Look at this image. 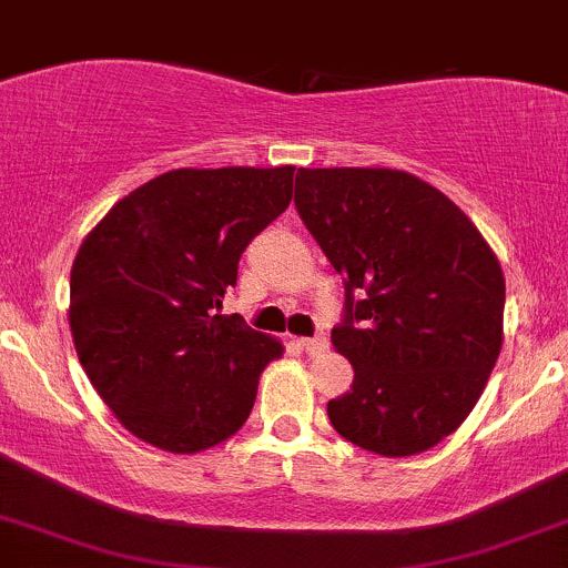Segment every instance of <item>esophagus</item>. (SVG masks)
I'll return each mask as SVG.
<instances>
[{
  "label": "esophagus",
  "instance_id": "1",
  "mask_svg": "<svg viewBox=\"0 0 568 568\" xmlns=\"http://www.w3.org/2000/svg\"><path fill=\"white\" fill-rule=\"evenodd\" d=\"M300 345L304 351H307L310 356H315V354H321V351L329 348V339H326V337H304V339H300Z\"/></svg>",
  "mask_w": 568,
  "mask_h": 568
}]
</instances>
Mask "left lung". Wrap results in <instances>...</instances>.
<instances>
[{"instance_id":"left-lung-1","label":"left lung","mask_w":568,"mask_h":568,"mask_svg":"<svg viewBox=\"0 0 568 568\" xmlns=\"http://www.w3.org/2000/svg\"><path fill=\"white\" fill-rule=\"evenodd\" d=\"M296 212L345 277L337 354L354 386L332 427L384 457L433 449L474 410L504 343L506 283L440 190L394 169H300Z\"/></svg>"}]
</instances>
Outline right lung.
I'll return each instance as SVG.
<instances>
[{"label":"right lung","instance_id":"1","mask_svg":"<svg viewBox=\"0 0 568 568\" xmlns=\"http://www.w3.org/2000/svg\"><path fill=\"white\" fill-rule=\"evenodd\" d=\"M294 171H169L83 239L70 332L83 373L135 438L195 455L247 422L283 343L220 310L244 247L288 209Z\"/></svg>","mask_w":568,"mask_h":568}]
</instances>
